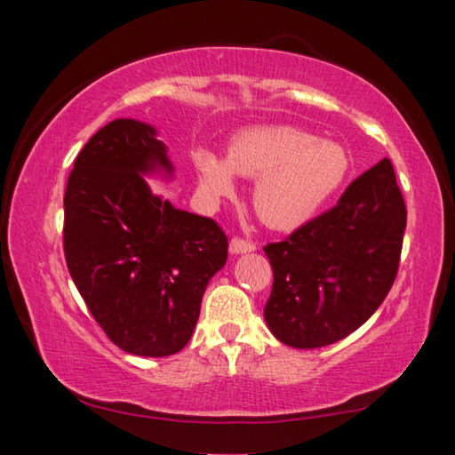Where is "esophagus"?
Returning a JSON list of instances; mask_svg holds the SVG:
<instances>
[{"label": "esophagus", "mask_w": 455, "mask_h": 455, "mask_svg": "<svg viewBox=\"0 0 455 455\" xmlns=\"http://www.w3.org/2000/svg\"><path fill=\"white\" fill-rule=\"evenodd\" d=\"M257 249V244L255 243H251V241H244V238H233V241H230V244H228V251L233 252V255H243V252H252Z\"/></svg>", "instance_id": "esophagus-1"}]
</instances>
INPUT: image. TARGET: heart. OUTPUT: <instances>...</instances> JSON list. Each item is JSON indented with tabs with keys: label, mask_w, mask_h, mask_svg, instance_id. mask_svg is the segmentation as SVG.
Listing matches in <instances>:
<instances>
[{
	"label": "heart",
	"mask_w": 455,
	"mask_h": 455,
	"mask_svg": "<svg viewBox=\"0 0 455 455\" xmlns=\"http://www.w3.org/2000/svg\"><path fill=\"white\" fill-rule=\"evenodd\" d=\"M200 188L209 198L235 195V172L257 179L252 204L265 225L297 228L341 187L349 171L343 146L292 126H252L238 132L227 158L211 148L192 152Z\"/></svg>",
	"instance_id": "heart-1"
}]
</instances>
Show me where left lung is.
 <instances>
[{"instance_id": "8db88e82", "label": "left lung", "mask_w": 455, "mask_h": 455, "mask_svg": "<svg viewBox=\"0 0 455 455\" xmlns=\"http://www.w3.org/2000/svg\"><path fill=\"white\" fill-rule=\"evenodd\" d=\"M407 211L387 158L333 209L265 246L275 283L265 321L281 343L317 349L359 329L395 281Z\"/></svg>"}]
</instances>
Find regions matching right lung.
I'll use <instances>...</instances> for the list:
<instances>
[{
    "mask_svg": "<svg viewBox=\"0 0 455 455\" xmlns=\"http://www.w3.org/2000/svg\"><path fill=\"white\" fill-rule=\"evenodd\" d=\"M152 174H174L156 128L130 118L100 128L68 179L64 252L110 341L132 355L166 357L192 337L228 241L212 219L154 195L144 179Z\"/></svg>",
    "mask_w": 455,
    "mask_h": 455,
    "instance_id": "obj_1",
    "label": "right lung"
}]
</instances>
